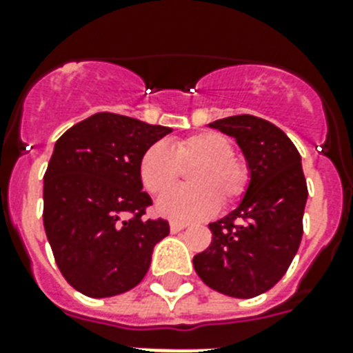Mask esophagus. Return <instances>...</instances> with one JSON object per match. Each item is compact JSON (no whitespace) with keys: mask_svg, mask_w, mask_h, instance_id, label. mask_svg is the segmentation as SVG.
I'll return each instance as SVG.
<instances>
[{"mask_svg":"<svg viewBox=\"0 0 353 353\" xmlns=\"http://www.w3.org/2000/svg\"><path fill=\"white\" fill-rule=\"evenodd\" d=\"M187 227V223H181V221H170V231L172 232H179Z\"/></svg>","mask_w":353,"mask_h":353,"instance_id":"34e87169","label":"esophagus"}]
</instances>
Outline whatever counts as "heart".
<instances>
[{
	"mask_svg": "<svg viewBox=\"0 0 353 353\" xmlns=\"http://www.w3.org/2000/svg\"><path fill=\"white\" fill-rule=\"evenodd\" d=\"M194 164L193 167L192 165ZM192 185L170 188L179 181L183 168ZM139 174L150 194H165L157 210L177 221L201 220L214 214L220 201L232 205L245 196L251 170L234 155L232 143L218 132H201L177 139L168 146L159 141L146 148L139 163Z\"/></svg>",
	"mask_w": 353,
	"mask_h": 353,
	"instance_id": "heart-1",
	"label": "heart"
}]
</instances>
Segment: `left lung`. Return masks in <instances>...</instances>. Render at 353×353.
I'll list each match as a JSON object with an SVG mask.
<instances>
[{
    "label": "left lung",
    "instance_id": "1",
    "mask_svg": "<svg viewBox=\"0 0 353 353\" xmlns=\"http://www.w3.org/2000/svg\"><path fill=\"white\" fill-rule=\"evenodd\" d=\"M210 126L240 144L251 183L238 209L209 225L212 241L194 256V269L210 290L252 299L284 276L301 245L307 199L301 154L260 117L234 115Z\"/></svg>",
    "mask_w": 353,
    "mask_h": 353
}]
</instances>
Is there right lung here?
<instances>
[{
    "label": "right lung",
    "instance_id": "right-lung-1",
    "mask_svg": "<svg viewBox=\"0 0 353 353\" xmlns=\"http://www.w3.org/2000/svg\"><path fill=\"white\" fill-rule=\"evenodd\" d=\"M165 126L95 113L58 139L43 176V227L60 273L85 296L121 295L144 279L157 241L170 232L146 220L139 163Z\"/></svg>",
    "mask_w": 353,
    "mask_h": 353
}]
</instances>
